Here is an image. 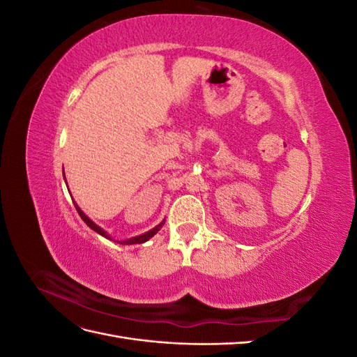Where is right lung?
<instances>
[{
	"instance_id": "obj_1",
	"label": "right lung",
	"mask_w": 357,
	"mask_h": 357,
	"mask_svg": "<svg viewBox=\"0 0 357 357\" xmlns=\"http://www.w3.org/2000/svg\"><path fill=\"white\" fill-rule=\"evenodd\" d=\"M74 205H75V210H77V213L80 214V218L83 219V222L86 223V225H88L89 226V228L91 229H93L95 232H98L100 235H102V236H105V238H110V235L109 234H107L105 231H102L101 228H100V226L98 225H95L89 218H88V215H86L79 207H77V204H75L74 202ZM162 225H164V222H162V223H159L158 226H156V228H153L152 231H149V232H146V234H143V235H138V236H135V238H131V240H126V241H121V244H142V243H146L147 240H150V238H152V236L162 228Z\"/></svg>"
}]
</instances>
